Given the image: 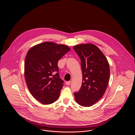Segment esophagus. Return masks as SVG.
<instances>
[{
	"mask_svg": "<svg viewBox=\"0 0 135 135\" xmlns=\"http://www.w3.org/2000/svg\"><path fill=\"white\" fill-rule=\"evenodd\" d=\"M71 84V81H68L66 82V85H70Z\"/></svg>",
	"mask_w": 135,
	"mask_h": 135,
	"instance_id": "obj_1",
	"label": "esophagus"
}]
</instances>
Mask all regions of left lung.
I'll use <instances>...</instances> for the list:
<instances>
[{
	"instance_id": "left-lung-1",
	"label": "left lung",
	"mask_w": 135,
	"mask_h": 135,
	"mask_svg": "<svg viewBox=\"0 0 135 135\" xmlns=\"http://www.w3.org/2000/svg\"><path fill=\"white\" fill-rule=\"evenodd\" d=\"M81 61L83 82L74 95L77 103L90 107L103 96L109 81L110 68L107 59L96 45L80 44L73 47Z\"/></svg>"
}]
</instances>
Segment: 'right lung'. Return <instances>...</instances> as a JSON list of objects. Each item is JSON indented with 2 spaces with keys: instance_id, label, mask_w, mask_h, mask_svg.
<instances>
[{
  "instance_id": "1",
  "label": "right lung",
  "mask_w": 135,
  "mask_h": 135,
  "mask_svg": "<svg viewBox=\"0 0 135 135\" xmlns=\"http://www.w3.org/2000/svg\"><path fill=\"white\" fill-rule=\"evenodd\" d=\"M70 48L64 45L45 42L32 47L25 59L24 76L28 89L44 104L55 102L64 81L59 74L58 61Z\"/></svg>"
}]
</instances>
